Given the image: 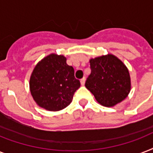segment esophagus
Segmentation results:
<instances>
[{"instance_id":"1","label":"esophagus","mask_w":153,"mask_h":153,"mask_svg":"<svg viewBox=\"0 0 153 153\" xmlns=\"http://www.w3.org/2000/svg\"><path fill=\"white\" fill-rule=\"evenodd\" d=\"M85 82H86V78L83 77V78L80 80V82H81L82 86H84V85H85Z\"/></svg>"}]
</instances>
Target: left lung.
I'll list each match as a JSON object with an SVG mask.
<instances>
[{
	"label": "left lung",
	"mask_w": 153,
	"mask_h": 153,
	"mask_svg": "<svg viewBox=\"0 0 153 153\" xmlns=\"http://www.w3.org/2000/svg\"><path fill=\"white\" fill-rule=\"evenodd\" d=\"M91 73L85 86L103 106L112 107L125 99L130 92L128 68L115 55L108 54L91 59Z\"/></svg>",
	"instance_id": "left-lung-1"
}]
</instances>
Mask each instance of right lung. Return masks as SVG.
<instances>
[{
  "instance_id": "right-lung-1",
  "label": "right lung",
  "mask_w": 153,
  "mask_h": 153,
  "mask_svg": "<svg viewBox=\"0 0 153 153\" xmlns=\"http://www.w3.org/2000/svg\"><path fill=\"white\" fill-rule=\"evenodd\" d=\"M29 86L39 106L49 111H59L71 104L80 82L74 77V68L67 64L66 57L51 54L35 67Z\"/></svg>"
}]
</instances>
